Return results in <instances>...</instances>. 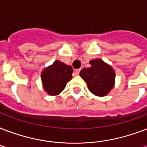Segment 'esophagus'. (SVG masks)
I'll return each instance as SVG.
<instances>
[{
    "mask_svg": "<svg viewBox=\"0 0 147 147\" xmlns=\"http://www.w3.org/2000/svg\"><path fill=\"white\" fill-rule=\"evenodd\" d=\"M79 71H80V69H76V71H75V73H76V75H78Z\"/></svg>",
    "mask_w": 147,
    "mask_h": 147,
    "instance_id": "34e87169",
    "label": "esophagus"
}]
</instances>
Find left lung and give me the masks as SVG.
Here are the masks:
<instances>
[{"mask_svg":"<svg viewBox=\"0 0 147 147\" xmlns=\"http://www.w3.org/2000/svg\"><path fill=\"white\" fill-rule=\"evenodd\" d=\"M91 67L82 69L79 76L87 83L92 94L98 97L108 94L115 83V71L110 65L100 59L89 62Z\"/></svg>","mask_w":147,"mask_h":147,"instance_id":"obj_1","label":"left lung"}]
</instances>
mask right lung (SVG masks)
Returning <instances> with one entry per match:
<instances>
[{
    "mask_svg": "<svg viewBox=\"0 0 147 147\" xmlns=\"http://www.w3.org/2000/svg\"><path fill=\"white\" fill-rule=\"evenodd\" d=\"M73 69L71 65L55 60L53 64L45 68L41 73L43 89L49 95L55 96L64 90L68 82L72 78Z\"/></svg>",
    "mask_w": 147,
    "mask_h": 147,
    "instance_id": "obj_1",
    "label": "right lung"
}]
</instances>
